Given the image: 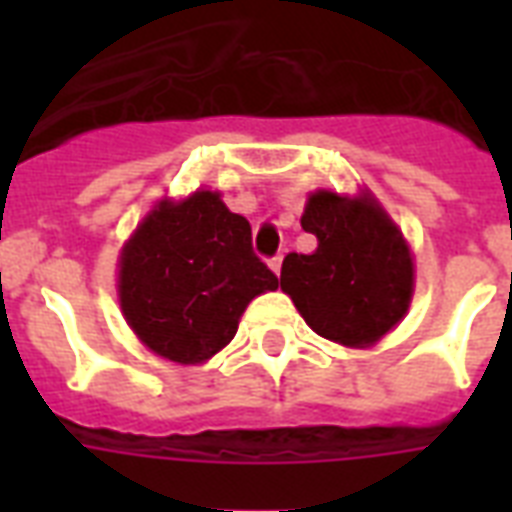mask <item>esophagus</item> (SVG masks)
<instances>
[{"label": "esophagus", "mask_w": 512, "mask_h": 512, "mask_svg": "<svg viewBox=\"0 0 512 512\" xmlns=\"http://www.w3.org/2000/svg\"><path fill=\"white\" fill-rule=\"evenodd\" d=\"M268 265H271L273 273H279L281 271V252H279V255H273L271 260H268Z\"/></svg>", "instance_id": "34e87169"}]
</instances>
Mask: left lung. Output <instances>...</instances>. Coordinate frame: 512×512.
Instances as JSON below:
<instances>
[{
  "label": "left lung",
  "mask_w": 512,
  "mask_h": 512,
  "mask_svg": "<svg viewBox=\"0 0 512 512\" xmlns=\"http://www.w3.org/2000/svg\"><path fill=\"white\" fill-rule=\"evenodd\" d=\"M300 223L316 236V249L284 257L281 289L316 335L342 345L380 340L412 300L404 236L372 199L329 191L313 193Z\"/></svg>",
  "instance_id": "obj_1"
}]
</instances>
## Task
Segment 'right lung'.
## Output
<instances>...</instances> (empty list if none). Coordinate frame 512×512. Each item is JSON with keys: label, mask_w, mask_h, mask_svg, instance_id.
Returning a JSON list of instances; mask_svg holds the SVG:
<instances>
[{"label": "right lung", "mask_w": 512, "mask_h": 512, "mask_svg": "<svg viewBox=\"0 0 512 512\" xmlns=\"http://www.w3.org/2000/svg\"><path fill=\"white\" fill-rule=\"evenodd\" d=\"M279 287L255 255L252 228L220 196L162 201L119 260V300L135 335L159 356L199 364L233 340L249 300Z\"/></svg>", "instance_id": "obj_1"}]
</instances>
